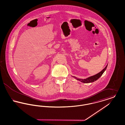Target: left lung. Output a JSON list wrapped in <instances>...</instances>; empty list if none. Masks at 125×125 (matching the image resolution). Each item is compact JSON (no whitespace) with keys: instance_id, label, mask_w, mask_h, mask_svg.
I'll return each mask as SVG.
<instances>
[{"instance_id":"obj_1","label":"left lung","mask_w":125,"mask_h":125,"mask_svg":"<svg viewBox=\"0 0 125 125\" xmlns=\"http://www.w3.org/2000/svg\"><path fill=\"white\" fill-rule=\"evenodd\" d=\"M107 65L100 72H99V73L96 74L95 75H94L93 76H90L89 77L87 78L86 79H79V78H77L76 77H74V76H73V77L75 78L76 80H77L78 81H80L82 83H92V82H94L95 81H96L97 80H98L99 78L101 77L102 76V75L103 74V73L104 72V71H105L106 69L107 68Z\"/></svg>"}]
</instances>
